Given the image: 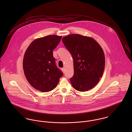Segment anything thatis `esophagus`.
I'll list each match as a JSON object with an SVG mask.
<instances>
[{"label":"esophagus","mask_w":132,"mask_h":132,"mask_svg":"<svg viewBox=\"0 0 132 132\" xmlns=\"http://www.w3.org/2000/svg\"><path fill=\"white\" fill-rule=\"evenodd\" d=\"M61 71H62L63 73H64V72H65V68H62V69H61Z\"/></svg>","instance_id":"obj_1"}]
</instances>
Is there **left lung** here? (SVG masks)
Wrapping results in <instances>:
<instances>
[{"mask_svg":"<svg viewBox=\"0 0 132 132\" xmlns=\"http://www.w3.org/2000/svg\"><path fill=\"white\" fill-rule=\"evenodd\" d=\"M62 41L73 58L74 74L70 79L73 87L82 92L93 88L104 71L103 49L93 38L78 34L64 37Z\"/></svg>","mask_w":132,"mask_h":132,"instance_id":"left-lung-1","label":"left lung"}]
</instances>
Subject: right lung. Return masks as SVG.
<instances>
[{
	"label": "right lung",
	"instance_id": "add662e5",
	"mask_svg": "<svg viewBox=\"0 0 132 132\" xmlns=\"http://www.w3.org/2000/svg\"><path fill=\"white\" fill-rule=\"evenodd\" d=\"M61 36L50 35L33 40L26 49L23 68L29 84L38 90L46 93L54 89L62 72L56 65L53 50L58 45Z\"/></svg>",
	"mask_w": 132,
	"mask_h": 132
}]
</instances>
